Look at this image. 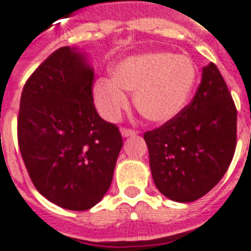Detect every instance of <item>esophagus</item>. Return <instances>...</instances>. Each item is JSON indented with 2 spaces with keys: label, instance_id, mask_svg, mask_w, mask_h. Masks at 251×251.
Masks as SVG:
<instances>
[{
  "label": "esophagus",
  "instance_id": "esophagus-1",
  "mask_svg": "<svg viewBox=\"0 0 251 251\" xmlns=\"http://www.w3.org/2000/svg\"><path fill=\"white\" fill-rule=\"evenodd\" d=\"M121 134L124 137H130V135H135L137 130L129 129V127H121Z\"/></svg>",
  "mask_w": 251,
  "mask_h": 251
}]
</instances>
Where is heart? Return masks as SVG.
Returning <instances> with one entry per match:
<instances>
[{
  "label": "heart",
  "instance_id": "heart-1",
  "mask_svg": "<svg viewBox=\"0 0 251 251\" xmlns=\"http://www.w3.org/2000/svg\"><path fill=\"white\" fill-rule=\"evenodd\" d=\"M197 79V68L186 56L150 52L126 57L110 70V80L99 78L92 98L99 113L116 120L129 104L125 92H134L139 113L152 122H167L186 105Z\"/></svg>",
  "mask_w": 251,
  "mask_h": 251
}]
</instances>
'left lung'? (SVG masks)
Here are the masks:
<instances>
[{
    "mask_svg": "<svg viewBox=\"0 0 251 251\" xmlns=\"http://www.w3.org/2000/svg\"><path fill=\"white\" fill-rule=\"evenodd\" d=\"M143 138L161 194L182 203L206 195L223 178L237 145V109L216 65L203 68L190 104Z\"/></svg>",
    "mask_w": 251,
    "mask_h": 251,
    "instance_id": "left-lung-1",
    "label": "left lung"
}]
</instances>
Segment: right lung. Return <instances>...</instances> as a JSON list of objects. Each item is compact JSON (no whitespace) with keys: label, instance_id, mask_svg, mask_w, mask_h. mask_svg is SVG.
Here are the masks:
<instances>
[{"label":"right lung","instance_id":"1","mask_svg":"<svg viewBox=\"0 0 251 251\" xmlns=\"http://www.w3.org/2000/svg\"><path fill=\"white\" fill-rule=\"evenodd\" d=\"M94 72L69 47L31 74L21 96L18 145L33 186L57 206L94 207L105 195L122 147L114 124L92 98Z\"/></svg>","mask_w":251,"mask_h":251}]
</instances>
